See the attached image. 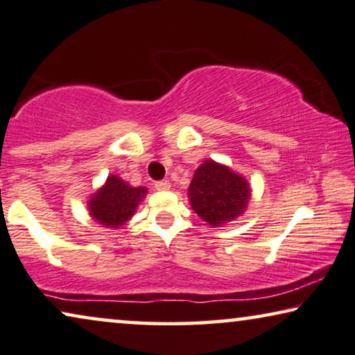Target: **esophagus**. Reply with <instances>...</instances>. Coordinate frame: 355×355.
Returning <instances> with one entry per match:
<instances>
[{
    "mask_svg": "<svg viewBox=\"0 0 355 355\" xmlns=\"http://www.w3.org/2000/svg\"><path fill=\"white\" fill-rule=\"evenodd\" d=\"M156 189H159V191H167V189H171V182L168 180H161V182H156Z\"/></svg>",
    "mask_w": 355,
    "mask_h": 355,
    "instance_id": "1",
    "label": "esophagus"
}]
</instances>
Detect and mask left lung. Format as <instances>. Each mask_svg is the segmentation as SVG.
<instances>
[{
	"label": "left lung",
	"instance_id": "1",
	"mask_svg": "<svg viewBox=\"0 0 355 355\" xmlns=\"http://www.w3.org/2000/svg\"><path fill=\"white\" fill-rule=\"evenodd\" d=\"M188 198L193 211L212 227H220L246 211L251 187L246 178L214 161H204L189 183Z\"/></svg>",
	"mask_w": 355,
	"mask_h": 355
}]
</instances>
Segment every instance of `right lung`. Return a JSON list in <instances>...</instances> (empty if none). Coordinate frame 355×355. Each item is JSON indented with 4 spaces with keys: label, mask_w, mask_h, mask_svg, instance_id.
Segmentation results:
<instances>
[{
    "label": "right lung",
    "mask_w": 355,
    "mask_h": 355,
    "mask_svg": "<svg viewBox=\"0 0 355 355\" xmlns=\"http://www.w3.org/2000/svg\"><path fill=\"white\" fill-rule=\"evenodd\" d=\"M146 193L148 189L144 187L135 188L117 175L107 177L104 187L88 201L89 216L99 225L114 230L121 228L132 218Z\"/></svg>",
    "instance_id": "obj_1"
}]
</instances>
